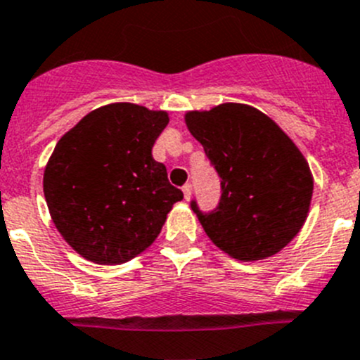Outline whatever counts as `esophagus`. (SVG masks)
Returning <instances> with one entry per match:
<instances>
[{"label":"esophagus","mask_w":360,"mask_h":360,"mask_svg":"<svg viewBox=\"0 0 360 360\" xmlns=\"http://www.w3.org/2000/svg\"><path fill=\"white\" fill-rule=\"evenodd\" d=\"M191 191H193L191 184L190 183L184 184V186H183V193H184V198H186V200H190V198H191Z\"/></svg>","instance_id":"1"}]
</instances>
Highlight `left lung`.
Returning a JSON list of instances; mask_svg holds the SVG:
<instances>
[{
	"mask_svg": "<svg viewBox=\"0 0 360 360\" xmlns=\"http://www.w3.org/2000/svg\"><path fill=\"white\" fill-rule=\"evenodd\" d=\"M221 179L218 207L197 212L209 239L237 260L273 257L302 229L313 177L292 139L260 110L221 103L184 116Z\"/></svg>",
	"mask_w": 360,
	"mask_h": 360,
	"instance_id": "obj_1",
	"label": "left lung"
}]
</instances>
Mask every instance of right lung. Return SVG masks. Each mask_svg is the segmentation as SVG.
Instances as JSON below:
<instances>
[{
	"label": "right lung",
	"instance_id": "obj_1",
	"mask_svg": "<svg viewBox=\"0 0 360 360\" xmlns=\"http://www.w3.org/2000/svg\"><path fill=\"white\" fill-rule=\"evenodd\" d=\"M169 114L110 103L84 116L56 144L44 172L49 212L86 260L116 265L149 248L183 191L153 158Z\"/></svg>",
	"mask_w": 360,
	"mask_h": 360
}]
</instances>
